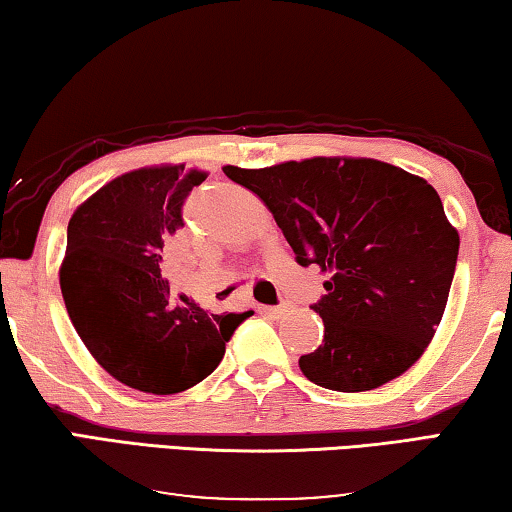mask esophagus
Instances as JSON below:
<instances>
[{
  "label": "esophagus",
  "instance_id": "esophagus-1",
  "mask_svg": "<svg viewBox=\"0 0 512 512\" xmlns=\"http://www.w3.org/2000/svg\"><path fill=\"white\" fill-rule=\"evenodd\" d=\"M288 311V304H279V306H263V313L267 316H281V313Z\"/></svg>",
  "mask_w": 512,
  "mask_h": 512
}]
</instances>
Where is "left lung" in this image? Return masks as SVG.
Returning <instances> with one entry per match:
<instances>
[{
	"label": "left lung",
	"mask_w": 512,
	"mask_h": 512,
	"mask_svg": "<svg viewBox=\"0 0 512 512\" xmlns=\"http://www.w3.org/2000/svg\"><path fill=\"white\" fill-rule=\"evenodd\" d=\"M254 192L327 295L311 309L322 345L302 373L332 391H371L416 364L442 322L460 235L435 187L371 157H309L265 169L226 164Z\"/></svg>",
	"instance_id": "1"
}]
</instances>
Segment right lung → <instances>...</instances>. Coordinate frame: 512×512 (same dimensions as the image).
<instances>
[{"mask_svg": "<svg viewBox=\"0 0 512 512\" xmlns=\"http://www.w3.org/2000/svg\"><path fill=\"white\" fill-rule=\"evenodd\" d=\"M206 174L185 164L135 169L91 194L68 222L59 267L66 311L86 350L130 389L169 396L215 371L245 313L203 311L169 295L162 247Z\"/></svg>", "mask_w": 512, "mask_h": 512, "instance_id": "right-lung-1", "label": "right lung"}]
</instances>
